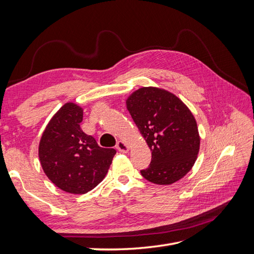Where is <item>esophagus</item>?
I'll use <instances>...</instances> for the list:
<instances>
[{
	"label": "esophagus",
	"instance_id": "esophagus-1",
	"mask_svg": "<svg viewBox=\"0 0 254 254\" xmlns=\"http://www.w3.org/2000/svg\"><path fill=\"white\" fill-rule=\"evenodd\" d=\"M117 149L121 152H127L129 150V146L124 141H119L117 143Z\"/></svg>",
	"mask_w": 254,
	"mask_h": 254
}]
</instances>
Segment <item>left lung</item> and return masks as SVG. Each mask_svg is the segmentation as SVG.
<instances>
[{
    "label": "left lung",
    "instance_id": "8db88e82",
    "mask_svg": "<svg viewBox=\"0 0 254 254\" xmlns=\"http://www.w3.org/2000/svg\"><path fill=\"white\" fill-rule=\"evenodd\" d=\"M126 104L151 150V162L141 175L164 186L180 180L193 167L200 146L194 115L171 92L153 87L136 90Z\"/></svg>",
    "mask_w": 254,
    "mask_h": 254
}]
</instances>
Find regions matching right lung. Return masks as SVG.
Wrapping results in <instances>:
<instances>
[{"mask_svg":"<svg viewBox=\"0 0 254 254\" xmlns=\"http://www.w3.org/2000/svg\"><path fill=\"white\" fill-rule=\"evenodd\" d=\"M82 109L64 105L45 128L39 144V159L48 178L71 194H86L108 173L117 150L103 148L80 128Z\"/></svg>","mask_w":254,"mask_h":254,"instance_id":"obj_1","label":"right lung"}]
</instances>
